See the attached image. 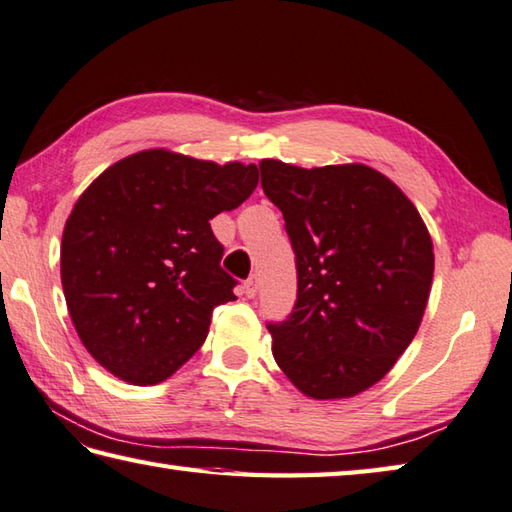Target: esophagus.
<instances>
[{
    "mask_svg": "<svg viewBox=\"0 0 512 512\" xmlns=\"http://www.w3.org/2000/svg\"><path fill=\"white\" fill-rule=\"evenodd\" d=\"M244 293H246V297H250V299H253V297L257 295V277H255V275L246 279V284H244Z\"/></svg>",
    "mask_w": 512,
    "mask_h": 512,
    "instance_id": "obj_1",
    "label": "esophagus"
}]
</instances>
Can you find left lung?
I'll list each match as a JSON object with an SVG mask.
<instances>
[{"label": "left lung", "instance_id": "8db88e82", "mask_svg": "<svg viewBox=\"0 0 512 512\" xmlns=\"http://www.w3.org/2000/svg\"><path fill=\"white\" fill-rule=\"evenodd\" d=\"M259 170L297 257L293 315L268 326L275 362L310 399L364 393L422 324L435 270L424 219L402 188L366 164L262 159Z\"/></svg>", "mask_w": 512, "mask_h": 512}]
</instances>
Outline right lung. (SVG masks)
I'll return each mask as SVG.
<instances>
[{
  "mask_svg": "<svg viewBox=\"0 0 512 512\" xmlns=\"http://www.w3.org/2000/svg\"><path fill=\"white\" fill-rule=\"evenodd\" d=\"M255 164L148 148L90 184L66 219L62 286L70 319L99 366L126 384L164 382L233 302L210 219L244 204Z\"/></svg>",
  "mask_w": 512,
  "mask_h": 512,
  "instance_id": "add662e5",
  "label": "right lung"
}]
</instances>
